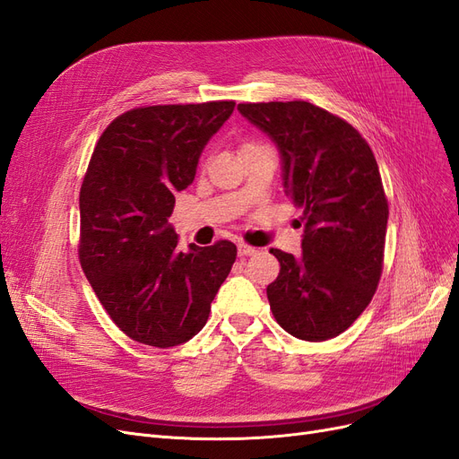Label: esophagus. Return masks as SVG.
I'll return each mask as SVG.
<instances>
[{"label":"esophagus","instance_id":"obj_1","mask_svg":"<svg viewBox=\"0 0 459 459\" xmlns=\"http://www.w3.org/2000/svg\"><path fill=\"white\" fill-rule=\"evenodd\" d=\"M258 251L255 247H251V245H247V243H239L238 245V255L239 256H255Z\"/></svg>","mask_w":459,"mask_h":459}]
</instances>
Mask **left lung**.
Returning a JSON list of instances; mask_svg holds the SVG:
<instances>
[{
    "label": "left lung",
    "mask_w": 459,
    "mask_h": 459,
    "mask_svg": "<svg viewBox=\"0 0 459 459\" xmlns=\"http://www.w3.org/2000/svg\"><path fill=\"white\" fill-rule=\"evenodd\" d=\"M280 151L285 195L302 208V255L272 248L270 308L287 333L327 341L349 329L377 289L388 204L377 160L349 122L308 101L241 103Z\"/></svg>",
    "instance_id": "obj_1"
}]
</instances>
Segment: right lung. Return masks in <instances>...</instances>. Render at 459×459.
Here are the masks:
<instances>
[{
  "mask_svg": "<svg viewBox=\"0 0 459 459\" xmlns=\"http://www.w3.org/2000/svg\"><path fill=\"white\" fill-rule=\"evenodd\" d=\"M233 101L132 108L97 142L80 189V264L120 331L169 349L204 327L233 266L231 241L178 247L176 193L193 184L204 145Z\"/></svg>",
  "mask_w": 459,
  "mask_h": 459,
  "instance_id": "right-lung-1",
  "label": "right lung"
}]
</instances>
